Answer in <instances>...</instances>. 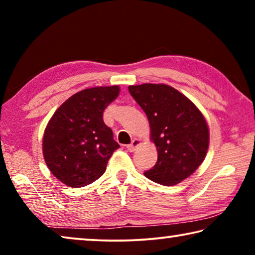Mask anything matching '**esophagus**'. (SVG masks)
Listing matches in <instances>:
<instances>
[{
	"mask_svg": "<svg viewBox=\"0 0 255 255\" xmlns=\"http://www.w3.org/2000/svg\"><path fill=\"white\" fill-rule=\"evenodd\" d=\"M140 144H141V140L138 139V138H135V139L131 141V144L127 145V149L129 150V152H133V150H135Z\"/></svg>",
	"mask_w": 255,
	"mask_h": 255,
	"instance_id": "34e87169",
	"label": "esophagus"
}]
</instances>
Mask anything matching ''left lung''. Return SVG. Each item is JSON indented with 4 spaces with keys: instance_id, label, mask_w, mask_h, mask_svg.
Instances as JSON below:
<instances>
[{
    "instance_id": "obj_1",
    "label": "left lung",
    "mask_w": 255,
    "mask_h": 255,
    "mask_svg": "<svg viewBox=\"0 0 255 255\" xmlns=\"http://www.w3.org/2000/svg\"><path fill=\"white\" fill-rule=\"evenodd\" d=\"M129 93L145 111L157 162L145 176L174 185L193 174L208 152L209 128L197 106L166 84L129 85Z\"/></svg>"
}]
</instances>
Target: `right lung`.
<instances>
[{
	"label": "right lung",
	"instance_id": "1",
	"mask_svg": "<svg viewBox=\"0 0 255 255\" xmlns=\"http://www.w3.org/2000/svg\"><path fill=\"white\" fill-rule=\"evenodd\" d=\"M118 85L96 86L73 94L55 111L42 138L49 171L72 188L85 187L105 173L119 148L103 111L119 96Z\"/></svg>",
	"mask_w": 255,
	"mask_h": 255
}]
</instances>
